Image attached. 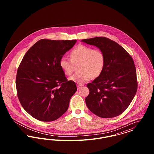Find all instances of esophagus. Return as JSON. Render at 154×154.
<instances>
[{"instance_id": "obj_1", "label": "esophagus", "mask_w": 154, "mask_h": 154, "mask_svg": "<svg viewBox=\"0 0 154 154\" xmlns=\"http://www.w3.org/2000/svg\"><path fill=\"white\" fill-rule=\"evenodd\" d=\"M82 87H83V85H80V84H77V88L78 89H80Z\"/></svg>"}]
</instances>
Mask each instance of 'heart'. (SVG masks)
<instances>
[{"label": "heart", "mask_w": 154, "mask_h": 154, "mask_svg": "<svg viewBox=\"0 0 154 154\" xmlns=\"http://www.w3.org/2000/svg\"><path fill=\"white\" fill-rule=\"evenodd\" d=\"M70 59L63 57L60 59L59 65L66 75L73 72L74 64L80 63L79 73L69 78V80L82 85L92 77H99L102 73L105 64L104 55L99 49H93L85 45H80L70 53Z\"/></svg>", "instance_id": "b5f03b06"}]
</instances>
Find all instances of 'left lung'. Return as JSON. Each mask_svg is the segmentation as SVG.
<instances>
[{
  "label": "left lung",
  "instance_id": "left-lung-1",
  "mask_svg": "<svg viewBox=\"0 0 154 154\" xmlns=\"http://www.w3.org/2000/svg\"><path fill=\"white\" fill-rule=\"evenodd\" d=\"M81 42L97 47L105 58L102 73L87 84L89 94L85 102L89 110L101 118L119 116L132 102L137 89L132 57L119 44L105 37Z\"/></svg>",
  "mask_w": 154,
  "mask_h": 154
}]
</instances>
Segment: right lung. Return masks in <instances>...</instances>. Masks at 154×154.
Segmentation results:
<instances>
[{
  "label": "right lung",
  "instance_id": "1",
  "mask_svg": "<svg viewBox=\"0 0 154 154\" xmlns=\"http://www.w3.org/2000/svg\"><path fill=\"white\" fill-rule=\"evenodd\" d=\"M77 40H38L26 52L17 70L16 88L22 107L38 121H53L66 112L77 91L59 62Z\"/></svg>",
  "mask_w": 154,
  "mask_h": 154
}]
</instances>
